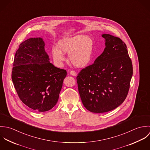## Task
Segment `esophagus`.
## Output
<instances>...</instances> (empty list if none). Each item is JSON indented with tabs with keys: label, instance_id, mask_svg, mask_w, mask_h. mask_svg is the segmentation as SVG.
<instances>
[{
	"label": "esophagus",
	"instance_id": "esophagus-1",
	"mask_svg": "<svg viewBox=\"0 0 150 150\" xmlns=\"http://www.w3.org/2000/svg\"><path fill=\"white\" fill-rule=\"evenodd\" d=\"M70 74H71L72 75H73V76H76V75H77V73H76L75 71H71Z\"/></svg>",
	"mask_w": 150,
	"mask_h": 150
}]
</instances>
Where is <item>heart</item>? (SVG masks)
<instances>
[{
	"instance_id": "obj_1",
	"label": "heart",
	"mask_w": 150,
	"mask_h": 150,
	"mask_svg": "<svg viewBox=\"0 0 150 150\" xmlns=\"http://www.w3.org/2000/svg\"><path fill=\"white\" fill-rule=\"evenodd\" d=\"M59 47H53L52 50L53 59L57 63L60 64L65 60L63 52L68 54L69 60L74 65L84 67L91 59L94 43L89 36L77 35L61 39L59 42Z\"/></svg>"
}]
</instances>
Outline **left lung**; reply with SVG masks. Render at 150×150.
<instances>
[{
	"instance_id": "1",
	"label": "left lung",
	"mask_w": 150,
	"mask_h": 150,
	"mask_svg": "<svg viewBox=\"0 0 150 150\" xmlns=\"http://www.w3.org/2000/svg\"><path fill=\"white\" fill-rule=\"evenodd\" d=\"M105 47L94 63L76 77L84 107L103 113L117 108L126 99L133 75V65L126 44L119 38L103 34Z\"/></svg>"
}]
</instances>
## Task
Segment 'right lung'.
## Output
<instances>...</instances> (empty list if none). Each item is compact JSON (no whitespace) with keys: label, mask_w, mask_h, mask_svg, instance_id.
Here are the masks:
<instances>
[{"label":"right lung","mask_w":150,"mask_h":150,"mask_svg":"<svg viewBox=\"0 0 150 150\" xmlns=\"http://www.w3.org/2000/svg\"><path fill=\"white\" fill-rule=\"evenodd\" d=\"M11 79L21 101L39 112L47 111L57 104L67 71L49 61L40 38L22 42L17 50Z\"/></svg>","instance_id":"1"}]
</instances>
